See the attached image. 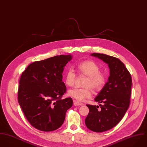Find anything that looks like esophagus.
<instances>
[{"label": "esophagus", "mask_w": 147, "mask_h": 147, "mask_svg": "<svg viewBox=\"0 0 147 147\" xmlns=\"http://www.w3.org/2000/svg\"><path fill=\"white\" fill-rule=\"evenodd\" d=\"M74 105L76 106H81L84 105V103H82L81 102H78V101H76V100H74Z\"/></svg>", "instance_id": "1"}]
</instances>
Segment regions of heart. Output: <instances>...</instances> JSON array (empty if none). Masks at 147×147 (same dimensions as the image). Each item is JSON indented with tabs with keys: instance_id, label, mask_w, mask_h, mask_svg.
<instances>
[{
	"instance_id": "heart-1",
	"label": "heart",
	"mask_w": 147,
	"mask_h": 147,
	"mask_svg": "<svg viewBox=\"0 0 147 147\" xmlns=\"http://www.w3.org/2000/svg\"><path fill=\"white\" fill-rule=\"evenodd\" d=\"M78 71L88 76L84 88H73L68 91V95L79 101H84L91 97L92 91L99 90L103 88L106 82L105 75L100 72L99 66L92 61H85L79 63L77 66ZM76 74L71 69H69L65 74V81L68 86H72L74 83Z\"/></svg>"
}]
</instances>
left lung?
<instances>
[{
  "label": "left lung",
  "mask_w": 147,
  "mask_h": 147,
  "mask_svg": "<svg viewBox=\"0 0 147 147\" xmlns=\"http://www.w3.org/2000/svg\"><path fill=\"white\" fill-rule=\"evenodd\" d=\"M91 56L102 59L108 65L110 76L107 82L95 98L103 105H87L89 113L85 124L89 129L96 132L108 131L120 122L130 103L132 78L124 64L116 57L94 53Z\"/></svg>",
  "instance_id": "8db88e82"
}]
</instances>
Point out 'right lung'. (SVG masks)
<instances>
[{
	"label": "right lung",
	"mask_w": 147,
	"mask_h": 147,
	"mask_svg": "<svg viewBox=\"0 0 147 147\" xmlns=\"http://www.w3.org/2000/svg\"><path fill=\"white\" fill-rule=\"evenodd\" d=\"M72 57L60 55L34 62L21 76L19 103L30 124L38 130L58 129L73 105L71 98L61 99L66 91L62 74Z\"/></svg>",
	"instance_id": "right-lung-1"
}]
</instances>
